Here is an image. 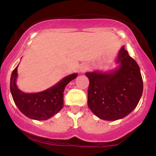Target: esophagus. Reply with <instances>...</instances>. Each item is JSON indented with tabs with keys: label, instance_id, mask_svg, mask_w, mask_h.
I'll list each match as a JSON object with an SVG mask.
<instances>
[{
	"label": "esophagus",
	"instance_id": "1",
	"mask_svg": "<svg viewBox=\"0 0 156 156\" xmlns=\"http://www.w3.org/2000/svg\"><path fill=\"white\" fill-rule=\"evenodd\" d=\"M87 66H83L81 68V72H84L85 70H87Z\"/></svg>",
	"mask_w": 156,
	"mask_h": 156
}]
</instances>
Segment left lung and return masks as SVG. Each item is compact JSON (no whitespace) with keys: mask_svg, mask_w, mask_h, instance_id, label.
<instances>
[{"mask_svg":"<svg viewBox=\"0 0 156 156\" xmlns=\"http://www.w3.org/2000/svg\"><path fill=\"white\" fill-rule=\"evenodd\" d=\"M120 67L113 72H87L90 84L87 105L95 115L106 121L127 116L139 103L144 90L142 76L136 61L125 47L119 53Z\"/></svg>","mask_w":156,"mask_h":156,"instance_id":"obj_1","label":"left lung"}]
</instances>
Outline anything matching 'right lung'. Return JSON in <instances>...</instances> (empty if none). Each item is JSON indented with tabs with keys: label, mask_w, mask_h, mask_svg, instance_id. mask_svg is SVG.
Segmentation results:
<instances>
[{
	"label": "right lung",
	"mask_w": 156,
	"mask_h": 156,
	"mask_svg": "<svg viewBox=\"0 0 156 156\" xmlns=\"http://www.w3.org/2000/svg\"><path fill=\"white\" fill-rule=\"evenodd\" d=\"M17 68L12 71L10 78V91L14 103L20 112L29 119L47 120L60 111L63 106V92L66 86L77 77L72 74L66 77L56 85L35 94H25L18 89L16 81Z\"/></svg>",
	"instance_id": "obj_1"
}]
</instances>
